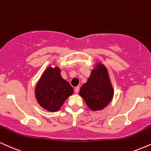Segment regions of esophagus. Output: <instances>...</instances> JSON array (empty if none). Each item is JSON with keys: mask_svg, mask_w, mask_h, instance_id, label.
<instances>
[{"mask_svg": "<svg viewBox=\"0 0 151 151\" xmlns=\"http://www.w3.org/2000/svg\"><path fill=\"white\" fill-rule=\"evenodd\" d=\"M79 86L75 87V88H74V92H75L76 93H77L78 92H79Z\"/></svg>", "mask_w": 151, "mask_h": 151, "instance_id": "1", "label": "esophagus"}]
</instances>
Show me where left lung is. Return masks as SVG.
<instances>
[{"label":"left lung","instance_id":"obj_1","mask_svg":"<svg viewBox=\"0 0 151 151\" xmlns=\"http://www.w3.org/2000/svg\"><path fill=\"white\" fill-rule=\"evenodd\" d=\"M79 95L93 111L104 109L112 101L114 90L107 68L101 63L92 70L86 83L82 85Z\"/></svg>","mask_w":151,"mask_h":151}]
</instances>
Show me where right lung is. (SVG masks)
Instances as JSON below:
<instances>
[{
	"instance_id": "add662e5",
	"label": "right lung",
	"mask_w": 151,
	"mask_h": 151,
	"mask_svg": "<svg viewBox=\"0 0 151 151\" xmlns=\"http://www.w3.org/2000/svg\"><path fill=\"white\" fill-rule=\"evenodd\" d=\"M73 93V88L61 77L58 67H48L35 88L37 102L43 108L50 112L59 110L67 99Z\"/></svg>"
}]
</instances>
